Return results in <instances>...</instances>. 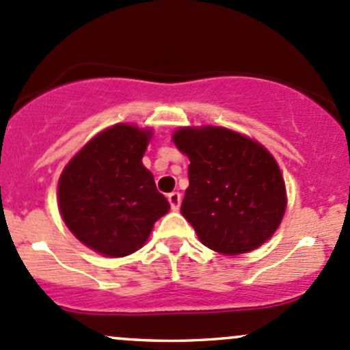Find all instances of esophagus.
<instances>
[{"label": "esophagus", "instance_id": "obj_1", "mask_svg": "<svg viewBox=\"0 0 350 350\" xmlns=\"http://www.w3.org/2000/svg\"><path fill=\"white\" fill-rule=\"evenodd\" d=\"M168 202H170L172 209L176 211L180 207V202H182V193H180V192L168 193Z\"/></svg>", "mask_w": 350, "mask_h": 350}]
</instances>
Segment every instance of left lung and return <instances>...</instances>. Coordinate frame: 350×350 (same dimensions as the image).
I'll use <instances>...</instances> for the list:
<instances>
[{
	"mask_svg": "<svg viewBox=\"0 0 350 350\" xmlns=\"http://www.w3.org/2000/svg\"><path fill=\"white\" fill-rule=\"evenodd\" d=\"M174 143L190 160L180 211L199 240L224 255L265 243L288 204L274 157L257 141L224 127H180Z\"/></svg>",
	"mask_w": 350,
	"mask_h": 350,
	"instance_id": "1",
	"label": "left lung"
}]
</instances>
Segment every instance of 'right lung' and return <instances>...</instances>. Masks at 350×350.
I'll list each match as a JSON object with an SVG mask.
<instances>
[{
	"instance_id": "1",
	"label": "right lung",
	"mask_w": 350,
	"mask_h": 350,
	"mask_svg": "<svg viewBox=\"0 0 350 350\" xmlns=\"http://www.w3.org/2000/svg\"><path fill=\"white\" fill-rule=\"evenodd\" d=\"M150 129L116 124L66 165L57 185L66 226L92 250L126 257L139 250L170 204L144 168Z\"/></svg>"
}]
</instances>
